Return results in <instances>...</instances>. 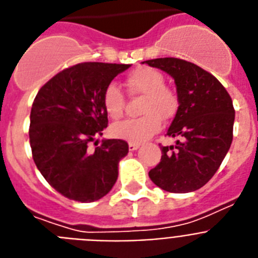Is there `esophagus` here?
I'll return each instance as SVG.
<instances>
[{
    "label": "esophagus",
    "instance_id": "esophagus-1",
    "mask_svg": "<svg viewBox=\"0 0 258 258\" xmlns=\"http://www.w3.org/2000/svg\"><path fill=\"white\" fill-rule=\"evenodd\" d=\"M140 144H138V143H128V148L130 151H136V149L139 148Z\"/></svg>",
    "mask_w": 258,
    "mask_h": 258
}]
</instances>
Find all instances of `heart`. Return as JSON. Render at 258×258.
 Listing matches in <instances>:
<instances>
[{
    "label": "heart",
    "instance_id": "1",
    "mask_svg": "<svg viewBox=\"0 0 258 258\" xmlns=\"http://www.w3.org/2000/svg\"><path fill=\"white\" fill-rule=\"evenodd\" d=\"M125 88L134 97H143L140 112L143 116L125 119L111 127L112 136L130 143H143L161 128V119L173 118L178 107V98L172 89L165 86L161 72L151 67L134 69L124 80ZM102 107L107 116L119 119L124 110V96L115 84L103 89Z\"/></svg>",
    "mask_w": 258,
    "mask_h": 258
}]
</instances>
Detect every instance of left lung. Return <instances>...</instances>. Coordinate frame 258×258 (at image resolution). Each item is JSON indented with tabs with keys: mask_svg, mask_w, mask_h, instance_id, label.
Returning <instances> with one entry per match:
<instances>
[{
	"mask_svg": "<svg viewBox=\"0 0 258 258\" xmlns=\"http://www.w3.org/2000/svg\"><path fill=\"white\" fill-rule=\"evenodd\" d=\"M144 62L172 76L179 103L166 133L178 140L176 146L162 147L149 178L169 192L201 189L219 169L232 143V99L215 76L192 62L177 57Z\"/></svg>",
	"mask_w": 258,
	"mask_h": 258,
	"instance_id": "obj_1",
	"label": "left lung"
}]
</instances>
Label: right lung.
Returning a JSON list of instances; mask_svg holds the SVG:
<instances>
[{"instance_id": "right-lung-1", "label": "right lung", "mask_w": 258, "mask_h": 258, "mask_svg": "<svg viewBox=\"0 0 258 258\" xmlns=\"http://www.w3.org/2000/svg\"><path fill=\"white\" fill-rule=\"evenodd\" d=\"M130 64L80 62L53 76L40 88L30 114L32 159L45 181L61 196L94 202L111 190L118 162L128 153L122 139L89 144L102 135L109 119L103 89Z\"/></svg>"}]
</instances>
